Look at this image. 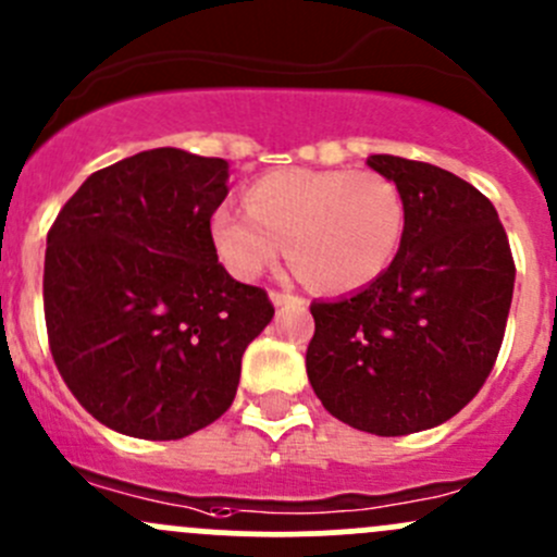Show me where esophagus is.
<instances>
[{
    "label": "esophagus",
    "instance_id": "34e87169",
    "mask_svg": "<svg viewBox=\"0 0 557 557\" xmlns=\"http://www.w3.org/2000/svg\"><path fill=\"white\" fill-rule=\"evenodd\" d=\"M271 300H273V306H276V308H281V306L302 308V306H306V300H302V297L289 295V292H271Z\"/></svg>",
    "mask_w": 557,
    "mask_h": 557
}]
</instances>
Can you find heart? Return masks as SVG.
Here are the masks:
<instances>
[{"label": "heart", "instance_id": "heart-1", "mask_svg": "<svg viewBox=\"0 0 557 557\" xmlns=\"http://www.w3.org/2000/svg\"><path fill=\"white\" fill-rule=\"evenodd\" d=\"M405 206L394 182L367 171H271L251 182L246 209L222 203L211 240L240 281L260 278L286 255L319 289L372 284L397 255Z\"/></svg>", "mask_w": 557, "mask_h": 557}]
</instances>
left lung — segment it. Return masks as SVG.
<instances>
[{"label": "left lung", "mask_w": 557, "mask_h": 557, "mask_svg": "<svg viewBox=\"0 0 557 557\" xmlns=\"http://www.w3.org/2000/svg\"><path fill=\"white\" fill-rule=\"evenodd\" d=\"M367 165L403 195V244L357 295L311 302L306 370L337 421L403 437L445 423L483 388L515 260L493 203L461 176L397 154H370Z\"/></svg>", "instance_id": "8db88e82"}]
</instances>
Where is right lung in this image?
Wrapping results in <instances>:
<instances>
[{
	"mask_svg": "<svg viewBox=\"0 0 557 557\" xmlns=\"http://www.w3.org/2000/svg\"><path fill=\"white\" fill-rule=\"evenodd\" d=\"M227 160L158 147L96 171L45 251V324L77 403L139 440H182L236 397L240 357L273 302L216 260Z\"/></svg>",
	"mask_w": 557,
	"mask_h": 557,
	"instance_id": "1",
	"label": "right lung"
}]
</instances>
